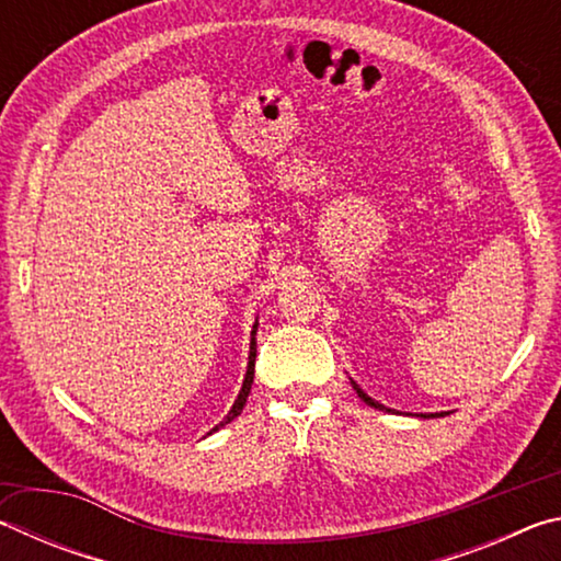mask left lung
<instances>
[{"instance_id": "8db88e82", "label": "left lung", "mask_w": 561, "mask_h": 561, "mask_svg": "<svg viewBox=\"0 0 561 561\" xmlns=\"http://www.w3.org/2000/svg\"><path fill=\"white\" fill-rule=\"evenodd\" d=\"M351 386H354V391L358 393V398H360V401H364L366 405H371V408H378V411H388V413H391V408H386L383 403H378V401H374V398H371V396H366L364 391H360V388H358V383H356V381H351ZM435 415H443V413H421V417H435Z\"/></svg>"}]
</instances>
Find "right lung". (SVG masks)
<instances>
[{
  "label": "right lung",
  "instance_id": "1",
  "mask_svg": "<svg viewBox=\"0 0 561 561\" xmlns=\"http://www.w3.org/2000/svg\"><path fill=\"white\" fill-rule=\"evenodd\" d=\"M254 334H257V324L252 327V341H250V364H247V374H244V381H242V388H240V396L234 398V403H232V408H230V413L225 415V421L222 423H217L215 428L207 433V435H213L215 431H220L222 425H227V423H232L237 415L242 413V408H244V403H247V396H250V388H252V381H254V356H257V341H254Z\"/></svg>",
  "mask_w": 561,
  "mask_h": 561
}]
</instances>
